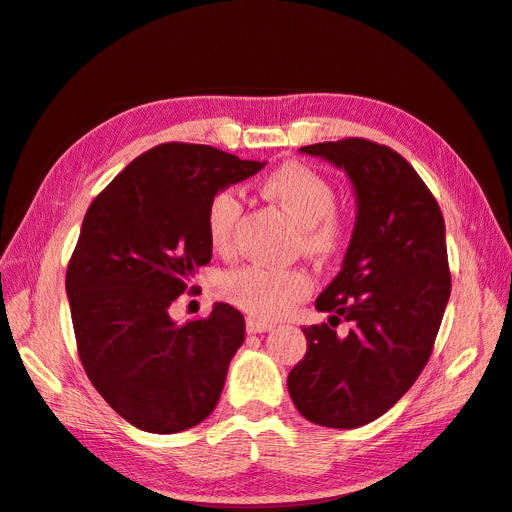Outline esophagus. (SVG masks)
I'll return each instance as SVG.
<instances>
[{
	"mask_svg": "<svg viewBox=\"0 0 512 512\" xmlns=\"http://www.w3.org/2000/svg\"><path fill=\"white\" fill-rule=\"evenodd\" d=\"M276 325L269 320H258V318H247V331L249 333H265L271 331Z\"/></svg>",
	"mask_w": 512,
	"mask_h": 512,
	"instance_id": "34e87169",
	"label": "esophagus"
}]
</instances>
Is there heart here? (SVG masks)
<instances>
[{"label": "heart", "instance_id": "heart-1", "mask_svg": "<svg viewBox=\"0 0 512 512\" xmlns=\"http://www.w3.org/2000/svg\"><path fill=\"white\" fill-rule=\"evenodd\" d=\"M263 192L294 218L300 227V243L307 254L329 256L342 241L336 210V187L320 172L302 163H285L271 172ZM241 216V198L234 190L212 196L205 212L207 238L216 252L227 254L234 247V229ZM311 278L302 269H276L247 265L229 271L218 280V294L232 305L260 318H276L305 298Z\"/></svg>", "mask_w": 512, "mask_h": 512}]
</instances>
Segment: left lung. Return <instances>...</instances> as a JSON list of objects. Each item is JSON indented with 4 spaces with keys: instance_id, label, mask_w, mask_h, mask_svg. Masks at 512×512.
Segmentation results:
<instances>
[{
    "instance_id": "8db88e82",
    "label": "left lung",
    "mask_w": 512,
    "mask_h": 512,
    "mask_svg": "<svg viewBox=\"0 0 512 512\" xmlns=\"http://www.w3.org/2000/svg\"><path fill=\"white\" fill-rule=\"evenodd\" d=\"M344 170L356 225L342 269L316 298L329 325L302 329L307 353L287 378L300 415L329 429L378 420L413 387L442 325L451 274L440 205L387 145L342 139L300 148ZM352 329L338 337L335 322Z\"/></svg>"
}]
</instances>
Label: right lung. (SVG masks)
I'll return each instance as SVG.
<instances>
[{
  "instance_id": "1",
  "label": "right lung",
  "mask_w": 512,
  "mask_h": 512,
  "mask_svg": "<svg viewBox=\"0 0 512 512\" xmlns=\"http://www.w3.org/2000/svg\"><path fill=\"white\" fill-rule=\"evenodd\" d=\"M265 163L192 143H163L112 179L81 223L66 271L77 349L114 411L148 433L192 429L214 411L245 318L227 302L176 325L170 305L212 260V196Z\"/></svg>"
}]
</instances>
